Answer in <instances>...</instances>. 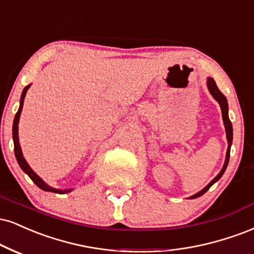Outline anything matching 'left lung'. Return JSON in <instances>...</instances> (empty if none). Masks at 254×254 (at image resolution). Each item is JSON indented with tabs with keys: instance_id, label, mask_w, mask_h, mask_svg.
<instances>
[{
	"instance_id": "left-lung-1",
	"label": "left lung",
	"mask_w": 254,
	"mask_h": 254,
	"mask_svg": "<svg viewBox=\"0 0 254 254\" xmlns=\"http://www.w3.org/2000/svg\"><path fill=\"white\" fill-rule=\"evenodd\" d=\"M207 86H208V90L210 94H212L213 97H214V99L216 100L220 104V108H221V112H222V119H224V124H225V129H226V136H227V142H228V149H227V152H226V160H225V164L224 167H222L221 172H220L218 175H216L214 179L210 181L208 185L204 187L202 190H200L198 193H196L193 196H190L189 198H196L198 196H201V195H203L206 193L208 189L212 187L213 185L216 181H219L220 177L224 175L226 168H227V164H228V161H230V151H231V145H232V140H233V127H232V123L230 121V118H228V104H227V99H226V97L224 94L221 93V91L219 90L218 86H216L214 79L213 78H208L207 79Z\"/></svg>"
}]
</instances>
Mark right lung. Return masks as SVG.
<instances>
[{
  "label": "right lung",
  "instance_id": "add662e5",
  "mask_svg": "<svg viewBox=\"0 0 254 254\" xmlns=\"http://www.w3.org/2000/svg\"><path fill=\"white\" fill-rule=\"evenodd\" d=\"M30 85H27L26 87L23 88L22 91V94H21V99H20V108L17 110L16 115H15V118H14V123H13V139H14V151H15V157H16L17 160V163H19V166L21 169L23 170L24 173L28 175L30 179H32V181L35 183L36 186L40 189H42V190L45 191H52V193H57V194H66V193H69V191L72 190V189H56L53 187H51V186H48L47 183H45V181H42V179H40V177L36 175V174L33 172V169L28 166V163H27L26 160H24L23 155H22V150H21V146H20V143H19V132H17V130H19V121H20V115H21V111H22V106H23V100H24V97H26V93L27 91H28Z\"/></svg>",
  "mask_w": 254,
  "mask_h": 254
}]
</instances>
